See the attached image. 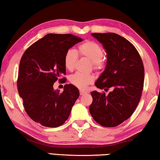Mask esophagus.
<instances>
[{"mask_svg":"<svg viewBox=\"0 0 160 160\" xmlns=\"http://www.w3.org/2000/svg\"><path fill=\"white\" fill-rule=\"evenodd\" d=\"M86 93H87V92H85V91L80 90V95H84V94H85Z\"/></svg>","mask_w":160,"mask_h":160,"instance_id":"1","label":"esophagus"}]
</instances>
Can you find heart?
Wrapping results in <instances>:
<instances>
[{
  "instance_id": "heart-1",
  "label": "heart",
  "mask_w": 160,
  "mask_h": 160,
  "mask_svg": "<svg viewBox=\"0 0 160 160\" xmlns=\"http://www.w3.org/2000/svg\"><path fill=\"white\" fill-rule=\"evenodd\" d=\"M78 51L81 56L88 58L92 61L94 70L97 71L101 70L105 65V58L104 57V50L98 43L94 41H86L78 46ZM78 55L76 51L72 48L67 50L64 55L63 63L65 68L69 71L73 70L77 63ZM94 76L92 74H82L76 72L69 77V82L76 88L83 90L87 86L92 83Z\"/></svg>"
}]
</instances>
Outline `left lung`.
<instances>
[{
    "label": "left lung",
    "mask_w": 160,
    "mask_h": 160,
    "mask_svg": "<svg viewBox=\"0 0 160 160\" xmlns=\"http://www.w3.org/2000/svg\"><path fill=\"white\" fill-rule=\"evenodd\" d=\"M107 53L104 71L95 85L105 92H91L90 112L104 127H115L132 116L141 98L145 70L138 51L128 40L116 33H92Z\"/></svg>",
    "instance_id": "left-lung-1"
}]
</instances>
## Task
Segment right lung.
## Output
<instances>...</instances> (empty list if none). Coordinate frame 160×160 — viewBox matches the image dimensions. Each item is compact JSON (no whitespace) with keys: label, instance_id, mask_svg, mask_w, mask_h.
I'll list each match as a JSON object with an SVG mask.
<instances>
[{"label":"right lung","instance_id":"obj_1","mask_svg":"<svg viewBox=\"0 0 160 160\" xmlns=\"http://www.w3.org/2000/svg\"><path fill=\"white\" fill-rule=\"evenodd\" d=\"M80 38L70 34H48L27 48L22 56L17 81L19 95L28 115L35 122L51 128L65 123L79 97L76 87L53 90V84L66 75L63 58Z\"/></svg>","mask_w":160,"mask_h":160}]
</instances>
